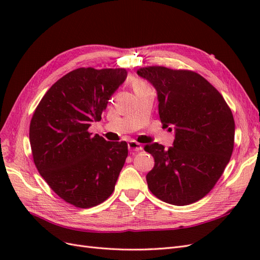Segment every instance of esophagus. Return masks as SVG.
<instances>
[{
	"label": "esophagus",
	"instance_id": "esophagus-1",
	"mask_svg": "<svg viewBox=\"0 0 260 260\" xmlns=\"http://www.w3.org/2000/svg\"><path fill=\"white\" fill-rule=\"evenodd\" d=\"M128 148L130 152H139V151H142L143 146L141 145L140 143H138L137 141H130V142L128 143Z\"/></svg>",
	"mask_w": 260,
	"mask_h": 260
}]
</instances>
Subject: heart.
<instances>
[{"instance_id":"heart-1","label":"heart","mask_w":260,"mask_h":260,"mask_svg":"<svg viewBox=\"0 0 260 260\" xmlns=\"http://www.w3.org/2000/svg\"><path fill=\"white\" fill-rule=\"evenodd\" d=\"M132 86H133V90L137 91V90H141V89H146L148 88V86L146 85L145 82H143L142 80H139V79H136L133 80L132 82Z\"/></svg>"}]
</instances>
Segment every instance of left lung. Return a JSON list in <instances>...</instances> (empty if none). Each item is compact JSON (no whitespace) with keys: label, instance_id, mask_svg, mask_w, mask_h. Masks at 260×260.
Returning <instances> with one entry per match:
<instances>
[{"label":"left lung","instance_id":"obj_1","mask_svg":"<svg viewBox=\"0 0 260 260\" xmlns=\"http://www.w3.org/2000/svg\"><path fill=\"white\" fill-rule=\"evenodd\" d=\"M138 75L155 86L162 128L176 132L168 149L158 143L144 146L155 159L146 175L149 191L177 206L198 202L214 188L231 158V109L215 86L192 70L147 66Z\"/></svg>","mask_w":260,"mask_h":260}]
</instances>
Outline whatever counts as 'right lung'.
<instances>
[{
	"mask_svg": "<svg viewBox=\"0 0 260 260\" xmlns=\"http://www.w3.org/2000/svg\"><path fill=\"white\" fill-rule=\"evenodd\" d=\"M127 75L124 68H77L51 86L31 118L36 167L52 190L75 207L96 206L115 190L128 144L109 142L88 129L102 119Z\"/></svg>",
	"mask_w": 260,
	"mask_h": 260,
	"instance_id": "1",
	"label": "right lung"
}]
</instances>
